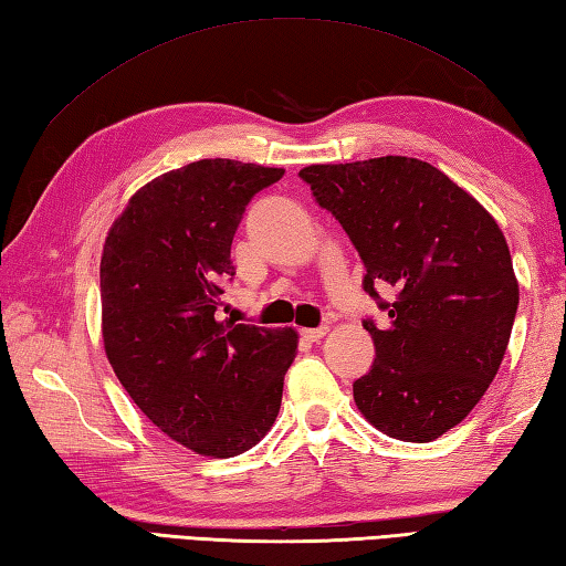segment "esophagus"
<instances>
[{
	"label": "esophagus",
	"mask_w": 566,
	"mask_h": 566,
	"mask_svg": "<svg viewBox=\"0 0 566 566\" xmlns=\"http://www.w3.org/2000/svg\"><path fill=\"white\" fill-rule=\"evenodd\" d=\"M326 334H328V326H321V328H302V338L312 340V343L321 340Z\"/></svg>",
	"instance_id": "34e87169"
}]
</instances>
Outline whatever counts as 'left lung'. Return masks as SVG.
<instances>
[{"instance_id":"8db88e82","label":"left lung","mask_w":566,"mask_h":566,"mask_svg":"<svg viewBox=\"0 0 566 566\" xmlns=\"http://www.w3.org/2000/svg\"><path fill=\"white\" fill-rule=\"evenodd\" d=\"M298 176L336 216L365 264L363 290L390 326L353 382L382 434L434 441L461 424L501 368L517 312L511 250L495 218L444 171L412 157L312 164ZM375 285L396 290L382 303Z\"/></svg>"}]
</instances>
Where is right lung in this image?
<instances>
[{
  "mask_svg": "<svg viewBox=\"0 0 566 566\" xmlns=\"http://www.w3.org/2000/svg\"><path fill=\"white\" fill-rule=\"evenodd\" d=\"M284 169L201 159L129 198L99 260L103 343L117 380L166 437L230 459L272 429L294 328L220 321L232 235Z\"/></svg>",
  "mask_w": 566,
  "mask_h": 566,
  "instance_id": "add662e5",
  "label": "right lung"
}]
</instances>
